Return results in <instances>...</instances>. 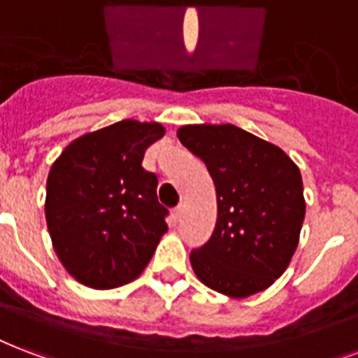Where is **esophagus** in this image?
Returning a JSON list of instances; mask_svg holds the SVG:
<instances>
[{
	"mask_svg": "<svg viewBox=\"0 0 358 358\" xmlns=\"http://www.w3.org/2000/svg\"><path fill=\"white\" fill-rule=\"evenodd\" d=\"M181 213H182V209H181V206H179V208H176L173 209V211H171V217H173V220H179L181 219Z\"/></svg>",
	"mask_w": 358,
	"mask_h": 358,
	"instance_id": "obj_1",
	"label": "esophagus"
}]
</instances>
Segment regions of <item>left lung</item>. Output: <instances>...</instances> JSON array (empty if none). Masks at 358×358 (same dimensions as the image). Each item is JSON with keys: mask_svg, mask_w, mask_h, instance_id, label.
Wrapping results in <instances>:
<instances>
[{"mask_svg": "<svg viewBox=\"0 0 358 358\" xmlns=\"http://www.w3.org/2000/svg\"><path fill=\"white\" fill-rule=\"evenodd\" d=\"M179 141L206 164L217 222L190 252L196 278L230 298L266 291L289 268L306 217L300 169L278 145L234 124H185Z\"/></svg>", "mask_w": 358, "mask_h": 358, "instance_id": "left-lung-1", "label": "left lung"}]
</instances>
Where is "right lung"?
Here are the masks:
<instances>
[{"mask_svg":"<svg viewBox=\"0 0 358 358\" xmlns=\"http://www.w3.org/2000/svg\"><path fill=\"white\" fill-rule=\"evenodd\" d=\"M164 134L160 122L124 118L73 139L50 166L47 228L79 283L106 291L138 279L168 232L158 179L141 166Z\"/></svg>","mask_w":358,"mask_h":358,"instance_id":"1","label":"right lung"}]
</instances>
